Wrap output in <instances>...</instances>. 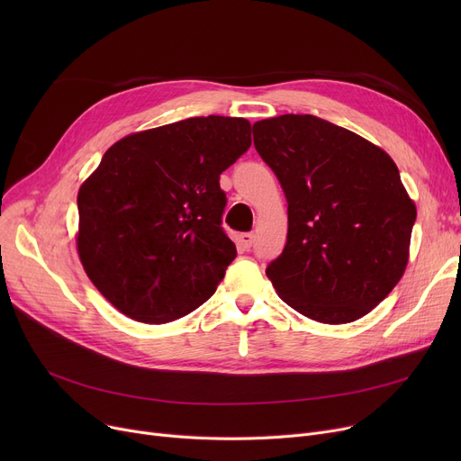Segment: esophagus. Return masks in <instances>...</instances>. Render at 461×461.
<instances>
[{
    "label": "esophagus",
    "instance_id": "1",
    "mask_svg": "<svg viewBox=\"0 0 461 461\" xmlns=\"http://www.w3.org/2000/svg\"><path fill=\"white\" fill-rule=\"evenodd\" d=\"M254 233H243V235H240L239 237V243H240V247H243V249H250L252 245H254Z\"/></svg>",
    "mask_w": 461,
    "mask_h": 461
}]
</instances>
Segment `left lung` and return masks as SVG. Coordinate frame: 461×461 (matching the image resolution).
Here are the masks:
<instances>
[{"mask_svg":"<svg viewBox=\"0 0 461 461\" xmlns=\"http://www.w3.org/2000/svg\"><path fill=\"white\" fill-rule=\"evenodd\" d=\"M287 200V240L267 265L285 304L329 325L366 316L400 282L417 209L394 160L316 115L254 123Z\"/></svg>","mask_w":461,"mask_h":461,"instance_id":"8db88e82","label":"left lung"}]
</instances>
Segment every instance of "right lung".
I'll use <instances>...</instances> for the list:
<instances>
[{
    "instance_id": "obj_1",
    "label": "right lung",
    "mask_w": 461,
    "mask_h": 461,
    "mask_svg": "<svg viewBox=\"0 0 461 461\" xmlns=\"http://www.w3.org/2000/svg\"><path fill=\"white\" fill-rule=\"evenodd\" d=\"M243 117H190L113 143L78 192V254L125 316L167 323L202 306L237 250L221 174L250 148Z\"/></svg>"
}]
</instances>
